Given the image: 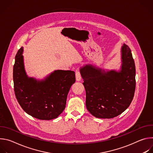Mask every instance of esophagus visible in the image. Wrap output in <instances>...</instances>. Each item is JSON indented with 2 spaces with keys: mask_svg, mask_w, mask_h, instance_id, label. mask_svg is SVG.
Here are the masks:
<instances>
[{
  "mask_svg": "<svg viewBox=\"0 0 153 153\" xmlns=\"http://www.w3.org/2000/svg\"><path fill=\"white\" fill-rule=\"evenodd\" d=\"M76 79L77 81H80L81 80V75L80 73V71L77 70L76 71Z\"/></svg>",
  "mask_w": 153,
  "mask_h": 153,
  "instance_id": "34e87169",
  "label": "esophagus"
}]
</instances>
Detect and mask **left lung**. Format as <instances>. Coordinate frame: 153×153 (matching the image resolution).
Instances as JSON below:
<instances>
[{
  "label": "left lung",
  "mask_w": 153,
  "mask_h": 153,
  "mask_svg": "<svg viewBox=\"0 0 153 153\" xmlns=\"http://www.w3.org/2000/svg\"><path fill=\"white\" fill-rule=\"evenodd\" d=\"M120 70H105L91 64L80 68L86 91V106L94 117L111 119L125 111L136 88V68L132 53L125 43L121 48Z\"/></svg>",
  "instance_id": "1"
}]
</instances>
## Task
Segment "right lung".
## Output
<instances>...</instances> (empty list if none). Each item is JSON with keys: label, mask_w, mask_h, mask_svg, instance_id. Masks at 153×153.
<instances>
[{"label": "right lung", "mask_w": 153, "mask_h": 153, "mask_svg": "<svg viewBox=\"0 0 153 153\" xmlns=\"http://www.w3.org/2000/svg\"><path fill=\"white\" fill-rule=\"evenodd\" d=\"M24 48L15 57L14 90L16 99L29 115L40 120L57 118L66 106L68 93L76 81L75 72L55 70L44 79L28 77L25 70Z\"/></svg>", "instance_id": "add662e5"}]
</instances>
